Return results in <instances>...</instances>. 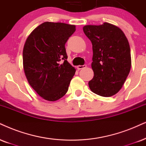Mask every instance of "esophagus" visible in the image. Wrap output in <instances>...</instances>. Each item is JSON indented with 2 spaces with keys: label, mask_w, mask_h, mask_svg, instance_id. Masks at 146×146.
<instances>
[{
  "label": "esophagus",
  "mask_w": 146,
  "mask_h": 146,
  "mask_svg": "<svg viewBox=\"0 0 146 146\" xmlns=\"http://www.w3.org/2000/svg\"><path fill=\"white\" fill-rule=\"evenodd\" d=\"M86 64H84V65H78L77 67V69L78 70H80V69H84V68H86Z\"/></svg>",
  "instance_id": "1"
}]
</instances>
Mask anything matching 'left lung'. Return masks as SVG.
I'll return each instance as SVG.
<instances>
[{
  "mask_svg": "<svg viewBox=\"0 0 146 146\" xmlns=\"http://www.w3.org/2000/svg\"><path fill=\"white\" fill-rule=\"evenodd\" d=\"M83 30L93 50L90 90L103 97L114 96L122 88L131 67L128 40L119 27L106 22L85 25Z\"/></svg>",
  "mask_w": 146,
  "mask_h": 146,
  "instance_id": "1",
  "label": "left lung"
}]
</instances>
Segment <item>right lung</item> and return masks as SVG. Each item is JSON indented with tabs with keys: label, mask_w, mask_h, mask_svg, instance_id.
<instances>
[{
	"label": "right lung",
	"mask_w": 146,
	"mask_h": 146,
	"mask_svg": "<svg viewBox=\"0 0 146 146\" xmlns=\"http://www.w3.org/2000/svg\"><path fill=\"white\" fill-rule=\"evenodd\" d=\"M75 25L44 22L27 37L23 65L31 87L42 98L56 101L65 95L75 69L68 61L64 44Z\"/></svg>",
	"instance_id": "right-lung-1"
}]
</instances>
